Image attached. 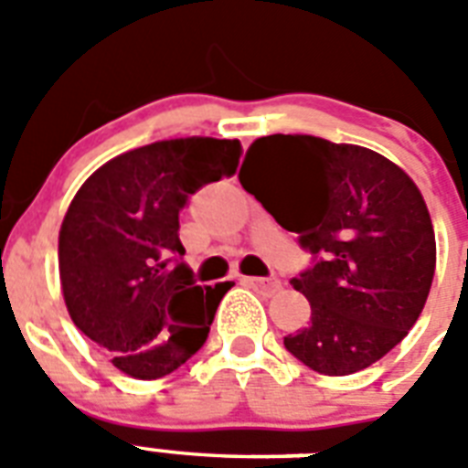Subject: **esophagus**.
<instances>
[{
	"label": "esophagus",
	"mask_w": 468,
	"mask_h": 468,
	"mask_svg": "<svg viewBox=\"0 0 468 468\" xmlns=\"http://www.w3.org/2000/svg\"><path fill=\"white\" fill-rule=\"evenodd\" d=\"M243 283L250 285V288H255V291H260L262 295H274V292L281 291V281L276 279V276H270V279H255V276H243Z\"/></svg>",
	"instance_id": "esophagus-1"
}]
</instances>
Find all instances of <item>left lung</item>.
<instances>
[{"instance_id":"left-lung-1","label":"left lung","mask_w":468,"mask_h":468,"mask_svg":"<svg viewBox=\"0 0 468 468\" xmlns=\"http://www.w3.org/2000/svg\"><path fill=\"white\" fill-rule=\"evenodd\" d=\"M239 180L312 253L291 281L312 318L285 349L321 375L358 373L394 349L436 271L431 218L408 173L358 144L276 133L250 144Z\"/></svg>"}]
</instances>
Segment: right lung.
Wrapping results in <instances>:
<instances>
[{
    "label": "right lung",
    "instance_id": "1",
    "mask_svg": "<svg viewBox=\"0 0 468 468\" xmlns=\"http://www.w3.org/2000/svg\"><path fill=\"white\" fill-rule=\"evenodd\" d=\"M241 152L239 140H161L107 161L72 198L58 237L65 304L122 373L166 378L204 346L234 283L197 285L180 210L234 176Z\"/></svg>",
    "mask_w": 468,
    "mask_h": 468
}]
</instances>
